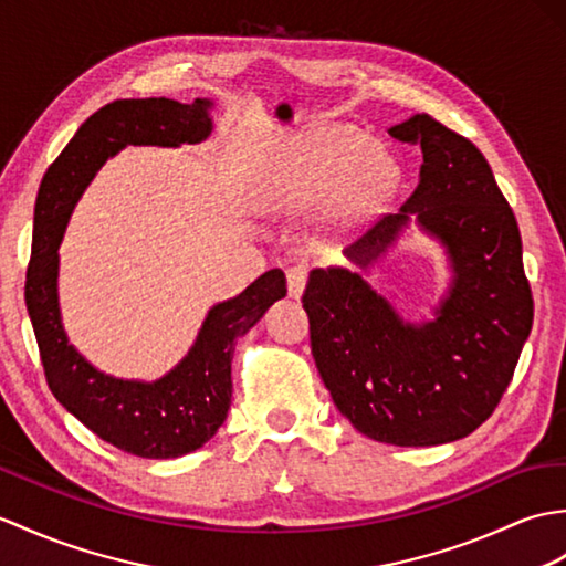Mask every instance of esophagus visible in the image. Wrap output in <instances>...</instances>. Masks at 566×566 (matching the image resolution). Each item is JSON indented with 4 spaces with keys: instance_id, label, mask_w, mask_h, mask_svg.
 <instances>
[{
    "instance_id": "esophagus-1",
    "label": "esophagus",
    "mask_w": 566,
    "mask_h": 566,
    "mask_svg": "<svg viewBox=\"0 0 566 566\" xmlns=\"http://www.w3.org/2000/svg\"><path fill=\"white\" fill-rule=\"evenodd\" d=\"M306 282H308L306 268L294 265V268L286 270V289H289V296H292V298H301V294H304V289H306Z\"/></svg>"
}]
</instances>
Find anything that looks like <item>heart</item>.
<instances>
[{
    "label": "heart",
    "instance_id": "1",
    "mask_svg": "<svg viewBox=\"0 0 566 566\" xmlns=\"http://www.w3.org/2000/svg\"><path fill=\"white\" fill-rule=\"evenodd\" d=\"M398 164L384 144L361 139L349 127H327L286 144L272 176V197L311 205L335 192L345 207H376L396 190Z\"/></svg>",
    "mask_w": 566,
    "mask_h": 566
}]
</instances>
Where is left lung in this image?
<instances>
[{
  "label": "left lung",
  "instance_id": "left-lung-1",
  "mask_svg": "<svg viewBox=\"0 0 566 566\" xmlns=\"http://www.w3.org/2000/svg\"><path fill=\"white\" fill-rule=\"evenodd\" d=\"M388 133L422 149L419 186L345 255L374 265L415 214L451 260L449 292L433 321L407 323L359 272L318 268L301 301L315 366L352 427L380 443L439 446L475 431L502 400L533 296L516 217L475 144L427 113Z\"/></svg>",
  "mask_w": 566,
  "mask_h": 566
}]
</instances>
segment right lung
I'll return each instance as SVG.
<instances>
[{
	"instance_id": "add662e5",
	"label": "right lung",
	"mask_w": 566,
	"mask_h": 566,
	"mask_svg": "<svg viewBox=\"0 0 566 566\" xmlns=\"http://www.w3.org/2000/svg\"><path fill=\"white\" fill-rule=\"evenodd\" d=\"M212 101L123 98L103 105L50 164L35 200L25 306L52 396L115 449L139 458H178L214 437L231 405L235 337L286 296L282 270H270L235 298L221 301L197 333L188 357L154 384L98 371L70 345L57 301L62 233L96 170L127 144L180 147L212 133Z\"/></svg>"
}]
</instances>
